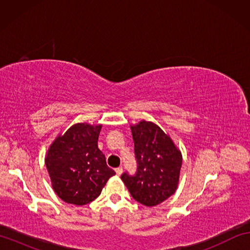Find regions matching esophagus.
Returning <instances> with one entry per match:
<instances>
[{
  "instance_id": "esophagus-1",
  "label": "esophagus",
  "mask_w": 250,
  "mask_h": 250,
  "mask_svg": "<svg viewBox=\"0 0 250 250\" xmlns=\"http://www.w3.org/2000/svg\"><path fill=\"white\" fill-rule=\"evenodd\" d=\"M115 171H116V174H117V175H121V174H122V167H117V168H115Z\"/></svg>"
}]
</instances>
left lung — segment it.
Here are the masks:
<instances>
[{
  "label": "left lung",
  "mask_w": 250,
  "mask_h": 250,
  "mask_svg": "<svg viewBox=\"0 0 250 250\" xmlns=\"http://www.w3.org/2000/svg\"><path fill=\"white\" fill-rule=\"evenodd\" d=\"M137 162L136 172L121 175L122 182L135 201L156 206L177 189L182 167V153L164 131L150 121L131 126Z\"/></svg>",
  "instance_id": "left-lung-1"
}]
</instances>
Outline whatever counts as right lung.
I'll use <instances>...</instances> for the list:
<instances>
[{
	"label": "right lung",
	"mask_w": 250,
	"mask_h": 250,
	"mask_svg": "<svg viewBox=\"0 0 250 250\" xmlns=\"http://www.w3.org/2000/svg\"><path fill=\"white\" fill-rule=\"evenodd\" d=\"M101 129V125H74L57 137L47 152L45 163L52 188L68 204L92 202L116 174L98 147Z\"/></svg>",
	"instance_id": "add662e5"
}]
</instances>
